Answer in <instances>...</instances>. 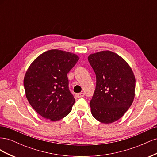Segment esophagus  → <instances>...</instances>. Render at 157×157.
I'll use <instances>...</instances> for the list:
<instances>
[{"label": "esophagus", "mask_w": 157, "mask_h": 157, "mask_svg": "<svg viewBox=\"0 0 157 157\" xmlns=\"http://www.w3.org/2000/svg\"><path fill=\"white\" fill-rule=\"evenodd\" d=\"M84 96V94L81 92V93H78L76 94V96H77L78 98H82Z\"/></svg>", "instance_id": "obj_1"}]
</instances>
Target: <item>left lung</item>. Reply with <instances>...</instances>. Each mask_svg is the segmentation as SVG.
<instances>
[{
    "instance_id": "obj_1",
    "label": "left lung",
    "mask_w": 157,
    "mask_h": 157,
    "mask_svg": "<svg viewBox=\"0 0 157 157\" xmlns=\"http://www.w3.org/2000/svg\"><path fill=\"white\" fill-rule=\"evenodd\" d=\"M96 75V87L90 102L93 117L103 124L118 121L132 105L136 78L130 66L119 55L106 50L88 58Z\"/></svg>"
}]
</instances>
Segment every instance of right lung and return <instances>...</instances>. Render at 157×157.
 I'll use <instances>...</instances> for the list:
<instances>
[{
    "instance_id": "obj_1",
    "label": "right lung",
    "mask_w": 157,
    "mask_h": 157,
    "mask_svg": "<svg viewBox=\"0 0 157 157\" xmlns=\"http://www.w3.org/2000/svg\"><path fill=\"white\" fill-rule=\"evenodd\" d=\"M78 59L73 53L53 49L38 56L27 69L23 80L25 96L42 117L58 121L72 110L75 99L67 75Z\"/></svg>"
}]
</instances>
